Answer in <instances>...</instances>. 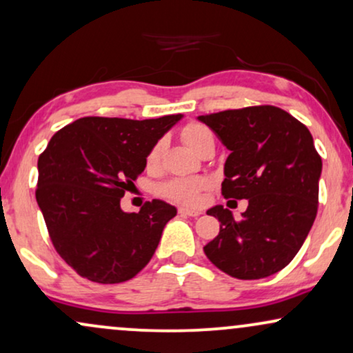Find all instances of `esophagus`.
Masks as SVG:
<instances>
[{"label": "esophagus", "instance_id": "obj_1", "mask_svg": "<svg viewBox=\"0 0 353 353\" xmlns=\"http://www.w3.org/2000/svg\"><path fill=\"white\" fill-rule=\"evenodd\" d=\"M177 212H179L181 215H187V216H199V215H202V212H199V210H190V208H184V207H181L179 210H177Z\"/></svg>", "mask_w": 353, "mask_h": 353}]
</instances>
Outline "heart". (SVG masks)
Here are the masks:
<instances>
[{
  "mask_svg": "<svg viewBox=\"0 0 353 353\" xmlns=\"http://www.w3.org/2000/svg\"><path fill=\"white\" fill-rule=\"evenodd\" d=\"M212 135V132L207 127L200 123H189L182 128V140L184 143L192 150H197V146L202 143L205 138ZM164 148V141H158L153 148L150 150L148 156H146V164L148 168L158 166L159 159H161V153ZM207 179H172L159 187V194L172 202H177L181 205H187V207H195L200 205L203 200V192L208 189Z\"/></svg>",
  "mask_w": 353,
  "mask_h": 353,
  "instance_id": "1",
  "label": "heart"
}]
</instances>
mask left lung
Listing matches in <instances>:
<instances>
[{"mask_svg": "<svg viewBox=\"0 0 353 353\" xmlns=\"http://www.w3.org/2000/svg\"><path fill=\"white\" fill-rule=\"evenodd\" d=\"M230 150L221 194L246 199L241 220L221 205L220 233L203 248L213 265L239 280H257L287 267L318 213L323 161L300 120L275 105L200 115Z\"/></svg>", "mask_w": 353, "mask_h": 353, "instance_id": "1", "label": "left lung"}]
</instances>
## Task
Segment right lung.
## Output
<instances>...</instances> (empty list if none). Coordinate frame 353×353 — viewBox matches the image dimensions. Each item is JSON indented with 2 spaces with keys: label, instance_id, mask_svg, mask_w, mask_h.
<instances>
[{
  "label": "right lung",
  "instance_id": "1",
  "mask_svg": "<svg viewBox=\"0 0 353 353\" xmlns=\"http://www.w3.org/2000/svg\"><path fill=\"white\" fill-rule=\"evenodd\" d=\"M181 119L83 117L58 130L39 156L35 199L53 248L78 275L120 283L153 257L176 207L153 200L125 213L120 199L145 171L150 150Z\"/></svg>",
  "mask_w": 353,
  "mask_h": 353
}]
</instances>
